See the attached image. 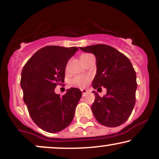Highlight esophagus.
I'll return each mask as SVG.
<instances>
[{"label": "esophagus", "instance_id": "esophagus-1", "mask_svg": "<svg viewBox=\"0 0 159 159\" xmlns=\"http://www.w3.org/2000/svg\"><path fill=\"white\" fill-rule=\"evenodd\" d=\"M81 92H82V94L84 95V94H86V93H87V92H88V91H87V90H85V89H82Z\"/></svg>", "mask_w": 159, "mask_h": 159}]
</instances>
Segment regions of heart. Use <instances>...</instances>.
<instances>
[{"label":"heart","instance_id":"1","mask_svg":"<svg viewBox=\"0 0 159 159\" xmlns=\"http://www.w3.org/2000/svg\"><path fill=\"white\" fill-rule=\"evenodd\" d=\"M92 54H82L80 58H81V61H84L85 60L88 59L89 57H92ZM90 81V78L87 77V76H82V75H79V76H76L75 78L72 80V82H73L74 84L79 86V87H84L87 84L88 82Z\"/></svg>","mask_w":159,"mask_h":159}]
</instances>
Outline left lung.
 <instances>
[{
  "label": "left lung",
  "instance_id": "left-lung-1",
  "mask_svg": "<svg viewBox=\"0 0 159 159\" xmlns=\"http://www.w3.org/2000/svg\"><path fill=\"white\" fill-rule=\"evenodd\" d=\"M93 53L96 58V75L93 81L94 89H107L100 97L93 91L95 101L91 109L95 118L102 125L116 127L129 119L135 104L136 73L126 56L110 45L97 44L81 48Z\"/></svg>",
  "mask_w": 159,
  "mask_h": 159
}]
</instances>
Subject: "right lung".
<instances>
[{
	"label": "right lung",
	"instance_id": "obj_1",
	"mask_svg": "<svg viewBox=\"0 0 159 159\" xmlns=\"http://www.w3.org/2000/svg\"><path fill=\"white\" fill-rule=\"evenodd\" d=\"M78 49L45 46L37 51L23 67L20 83L24 102L33 121L45 132H61L73 120L81 91L71 87L61 96L54 93V89L64 82L66 66Z\"/></svg>",
	"mask_w": 159,
	"mask_h": 159
}]
</instances>
